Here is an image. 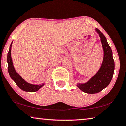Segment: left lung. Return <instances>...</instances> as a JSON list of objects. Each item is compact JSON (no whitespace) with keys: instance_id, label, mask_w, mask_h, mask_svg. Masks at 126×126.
<instances>
[{"instance_id":"left-lung-1","label":"left lung","mask_w":126,"mask_h":126,"mask_svg":"<svg viewBox=\"0 0 126 126\" xmlns=\"http://www.w3.org/2000/svg\"><path fill=\"white\" fill-rule=\"evenodd\" d=\"M96 31L100 37L104 50V57L100 68L87 82L77 83V86L83 92L88 94H95L107 87L110 82L114 71V61L111 47L107 39L99 29Z\"/></svg>"}]
</instances>
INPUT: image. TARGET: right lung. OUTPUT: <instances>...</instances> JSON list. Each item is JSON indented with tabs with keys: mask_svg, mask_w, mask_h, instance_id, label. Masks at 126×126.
<instances>
[{
	"mask_svg": "<svg viewBox=\"0 0 126 126\" xmlns=\"http://www.w3.org/2000/svg\"><path fill=\"white\" fill-rule=\"evenodd\" d=\"M13 41L9 47V50L7 55V62H8V71L11 76V79L15 82L16 85L20 89L25 91L35 92L43 87L44 83H42L41 85H32L31 83L27 82L16 71L13 66L12 59L11 58V47Z\"/></svg>",
	"mask_w": 126,
	"mask_h": 126,
	"instance_id": "right-lung-1",
	"label": "right lung"
}]
</instances>
